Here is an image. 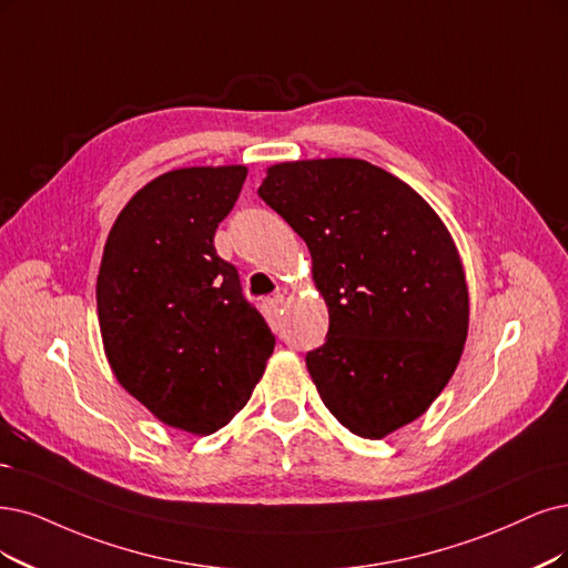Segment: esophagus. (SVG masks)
Segmentation results:
<instances>
[{
	"instance_id": "esophagus-1",
	"label": "esophagus",
	"mask_w": 568,
	"mask_h": 568,
	"mask_svg": "<svg viewBox=\"0 0 568 568\" xmlns=\"http://www.w3.org/2000/svg\"><path fill=\"white\" fill-rule=\"evenodd\" d=\"M283 304H285V297L283 295H276V297H268L266 300V308L273 318H278L283 313Z\"/></svg>"
}]
</instances>
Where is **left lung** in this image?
<instances>
[{
    "instance_id": "obj_1",
    "label": "left lung",
    "mask_w": 568,
    "mask_h": 568,
    "mask_svg": "<svg viewBox=\"0 0 568 568\" xmlns=\"http://www.w3.org/2000/svg\"><path fill=\"white\" fill-rule=\"evenodd\" d=\"M260 196L306 241L327 304V342L306 355L325 407L369 439L412 424L468 337L466 271L445 222L363 159L273 163Z\"/></svg>"
}]
</instances>
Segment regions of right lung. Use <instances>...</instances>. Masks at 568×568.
<instances>
[{"mask_svg": "<svg viewBox=\"0 0 568 568\" xmlns=\"http://www.w3.org/2000/svg\"><path fill=\"white\" fill-rule=\"evenodd\" d=\"M245 175V165H192L146 182L100 262L98 323L116 382L192 435L224 428L245 407L276 344L213 243Z\"/></svg>", "mask_w": 568, "mask_h": 568, "instance_id": "obj_1", "label": "right lung"}]
</instances>
